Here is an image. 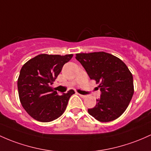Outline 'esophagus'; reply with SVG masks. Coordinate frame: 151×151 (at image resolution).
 Instances as JSON below:
<instances>
[{"label":"esophagus","mask_w":151,"mask_h":151,"mask_svg":"<svg viewBox=\"0 0 151 151\" xmlns=\"http://www.w3.org/2000/svg\"><path fill=\"white\" fill-rule=\"evenodd\" d=\"M79 94V96H80L81 97H82V98H84V97H87V96H86V95H83V94Z\"/></svg>","instance_id":"obj_1"}]
</instances>
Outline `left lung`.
Here are the masks:
<instances>
[{
    "label": "left lung",
    "instance_id": "obj_1",
    "mask_svg": "<svg viewBox=\"0 0 151 151\" xmlns=\"http://www.w3.org/2000/svg\"><path fill=\"white\" fill-rule=\"evenodd\" d=\"M91 79L100 82V98L90 115L100 122L115 120L125 112L134 93L133 78L126 64L108 53L100 51L76 54Z\"/></svg>",
    "mask_w": 151,
    "mask_h": 151
}]
</instances>
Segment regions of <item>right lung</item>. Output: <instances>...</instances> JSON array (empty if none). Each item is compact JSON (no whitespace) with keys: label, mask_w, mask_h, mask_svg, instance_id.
<instances>
[{"label":"right lung","mask_w":151,"mask_h":151,"mask_svg":"<svg viewBox=\"0 0 151 151\" xmlns=\"http://www.w3.org/2000/svg\"><path fill=\"white\" fill-rule=\"evenodd\" d=\"M72 54H39L24 64L18 79L19 99L24 110L33 118L47 122L64 113L74 91L59 95L50 85L57 79Z\"/></svg>","instance_id":"1"}]
</instances>
